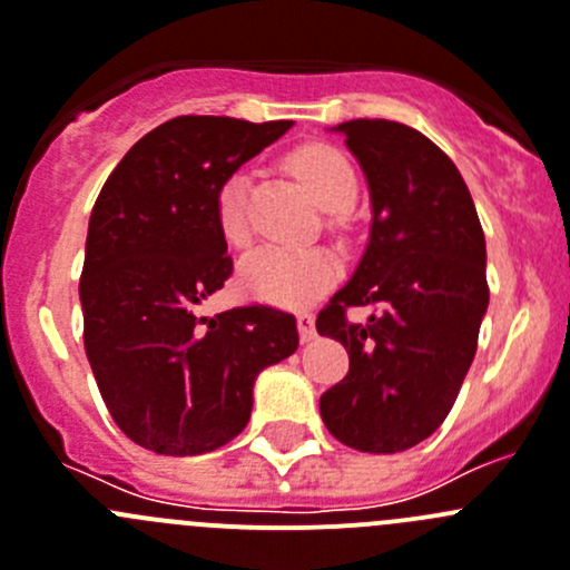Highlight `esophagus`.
<instances>
[{
	"mask_svg": "<svg viewBox=\"0 0 570 570\" xmlns=\"http://www.w3.org/2000/svg\"><path fill=\"white\" fill-rule=\"evenodd\" d=\"M297 332H301V343H312L315 340V317L309 312H301L297 315Z\"/></svg>",
	"mask_w": 570,
	"mask_h": 570,
	"instance_id": "obj_1",
	"label": "esophagus"
}]
</instances>
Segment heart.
<instances>
[{
    "mask_svg": "<svg viewBox=\"0 0 570 570\" xmlns=\"http://www.w3.org/2000/svg\"><path fill=\"white\" fill-rule=\"evenodd\" d=\"M292 171L303 179L317 205L340 213L357 199V171L332 146H303L292 154ZM216 222L233 247L249 242L247 177L233 174L216 196ZM340 278V261L328 249L258 247L242 261L238 284L249 297L273 303L281 309H301L326 295Z\"/></svg>",
    "mask_w": 570,
    "mask_h": 570,
    "instance_id": "b5f03b06",
    "label": "heart"
}]
</instances>
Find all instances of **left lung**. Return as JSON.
Masks as SVG:
<instances>
[{"mask_svg":"<svg viewBox=\"0 0 570 570\" xmlns=\"http://www.w3.org/2000/svg\"><path fill=\"white\" fill-rule=\"evenodd\" d=\"M332 131L365 174L371 230L348 284L317 315V332L351 360L321 416L360 453H402L439 430L475 357L487 242L464 177L422 131L368 117ZM351 305H368L370 321L348 324Z\"/></svg>","mask_w":570,"mask_h":570,"instance_id":"obj_1","label":"left lung"}]
</instances>
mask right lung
Wrapping results in <instances>:
<instances>
[{"mask_svg": "<svg viewBox=\"0 0 570 570\" xmlns=\"http://www.w3.org/2000/svg\"><path fill=\"white\" fill-rule=\"evenodd\" d=\"M289 129L174 117L129 148L95 202L78 286L83 345L117 428L151 453L202 455L236 439L255 376L295 354V317L273 306L196 315L233 275L219 188Z\"/></svg>", "mask_w": 570, "mask_h": 570, "instance_id": "obj_1", "label": "right lung"}]
</instances>
